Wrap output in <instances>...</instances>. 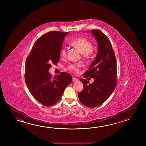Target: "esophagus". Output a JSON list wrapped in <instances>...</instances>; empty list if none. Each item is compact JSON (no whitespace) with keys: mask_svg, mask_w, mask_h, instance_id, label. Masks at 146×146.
Returning a JSON list of instances; mask_svg holds the SVG:
<instances>
[{"mask_svg":"<svg viewBox=\"0 0 146 146\" xmlns=\"http://www.w3.org/2000/svg\"><path fill=\"white\" fill-rule=\"evenodd\" d=\"M73 81H74V82H75V81H78V78H76V77H73Z\"/></svg>","mask_w":146,"mask_h":146,"instance_id":"34e87169","label":"esophagus"}]
</instances>
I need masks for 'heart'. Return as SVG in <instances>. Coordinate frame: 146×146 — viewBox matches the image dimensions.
I'll return each mask as SVG.
<instances>
[{
    "label": "heart",
    "mask_w": 146,
    "mask_h": 146,
    "mask_svg": "<svg viewBox=\"0 0 146 146\" xmlns=\"http://www.w3.org/2000/svg\"><path fill=\"white\" fill-rule=\"evenodd\" d=\"M71 44L80 51L84 58H88L91 56L93 52L92 44L86 38H75L71 42ZM66 47L62 46L60 50V55L64 57L66 55ZM81 66V64L79 63L70 64L68 66V69L74 72H78Z\"/></svg>",
    "instance_id": "obj_1"
}]
</instances>
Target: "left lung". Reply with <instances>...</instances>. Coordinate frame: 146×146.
<instances>
[{
    "label": "left lung",
    "instance_id": "left-lung-1",
    "mask_svg": "<svg viewBox=\"0 0 146 146\" xmlns=\"http://www.w3.org/2000/svg\"><path fill=\"white\" fill-rule=\"evenodd\" d=\"M91 33L97 42L98 52L89 70L83 76L95 80L90 84L86 79H80L84 88L78 96L83 105L95 108L104 103L115 90L117 71L116 58L110 40L98 29H92Z\"/></svg>",
    "mask_w": 146,
    "mask_h": 146
}]
</instances>
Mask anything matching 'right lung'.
I'll use <instances>...</instances> for the list:
<instances>
[{
	"label": "right lung",
	"mask_w": 146,
	"mask_h": 146,
	"mask_svg": "<svg viewBox=\"0 0 146 146\" xmlns=\"http://www.w3.org/2000/svg\"><path fill=\"white\" fill-rule=\"evenodd\" d=\"M68 32L51 31L38 38L27 58L25 80L34 98L45 106L57 103L65 88L72 81L70 74L60 73L51 76V64L59 62L63 41Z\"/></svg>",
	"instance_id": "1"
}]
</instances>
